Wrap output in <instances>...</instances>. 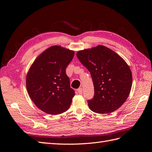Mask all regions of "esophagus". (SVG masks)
I'll use <instances>...</instances> for the list:
<instances>
[{
  "label": "esophagus",
  "mask_w": 152,
  "mask_h": 152,
  "mask_svg": "<svg viewBox=\"0 0 152 152\" xmlns=\"http://www.w3.org/2000/svg\"><path fill=\"white\" fill-rule=\"evenodd\" d=\"M82 92H83V89H82V87H80V88L77 89V93H79V94H82Z\"/></svg>",
  "instance_id": "obj_1"
}]
</instances>
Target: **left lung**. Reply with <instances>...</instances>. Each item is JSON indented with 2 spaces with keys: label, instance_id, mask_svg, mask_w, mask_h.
Returning <instances> with one entry per match:
<instances>
[{
  "label": "left lung",
  "instance_id": "1",
  "mask_svg": "<svg viewBox=\"0 0 152 152\" xmlns=\"http://www.w3.org/2000/svg\"><path fill=\"white\" fill-rule=\"evenodd\" d=\"M77 56L91 73L94 95L87 101L98 113H109L126 102L132 86V73L124 59L103 45L79 50Z\"/></svg>",
  "mask_w": 152,
  "mask_h": 152
}]
</instances>
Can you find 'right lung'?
Masks as SVG:
<instances>
[{
    "instance_id": "obj_1",
    "label": "right lung",
    "mask_w": 152,
    "mask_h": 152,
    "mask_svg": "<svg viewBox=\"0 0 152 152\" xmlns=\"http://www.w3.org/2000/svg\"><path fill=\"white\" fill-rule=\"evenodd\" d=\"M74 54L58 45L52 46L40 54L30 68L27 91L35 104L45 113L58 115L70 107L75 93L70 87L66 68Z\"/></svg>"
}]
</instances>
